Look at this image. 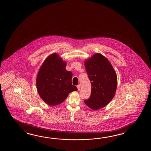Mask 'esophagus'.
<instances>
[{
	"label": "esophagus",
	"instance_id": "obj_1",
	"mask_svg": "<svg viewBox=\"0 0 151 151\" xmlns=\"http://www.w3.org/2000/svg\"><path fill=\"white\" fill-rule=\"evenodd\" d=\"M77 89H78V90H79V89H81V86H80L79 85H78L77 86Z\"/></svg>",
	"mask_w": 151,
	"mask_h": 151
}]
</instances>
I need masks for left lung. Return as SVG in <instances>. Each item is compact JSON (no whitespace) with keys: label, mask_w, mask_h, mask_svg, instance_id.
<instances>
[{"label":"left lung","mask_w":151,"mask_h":151,"mask_svg":"<svg viewBox=\"0 0 151 151\" xmlns=\"http://www.w3.org/2000/svg\"><path fill=\"white\" fill-rule=\"evenodd\" d=\"M91 91L85 104L93 110L106 106L113 99L117 85L116 72L106 57L96 53L84 62Z\"/></svg>","instance_id":"left-lung-1"}]
</instances>
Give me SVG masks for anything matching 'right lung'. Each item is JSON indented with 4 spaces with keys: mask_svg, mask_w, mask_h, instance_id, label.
Here are the masks:
<instances>
[{
    "mask_svg": "<svg viewBox=\"0 0 151 151\" xmlns=\"http://www.w3.org/2000/svg\"><path fill=\"white\" fill-rule=\"evenodd\" d=\"M66 65L58 53H52L45 59L37 73V91L48 105L62 103L70 93L77 91L72 84L73 74L66 69Z\"/></svg>",
    "mask_w": 151,
    "mask_h": 151,
    "instance_id": "obj_1",
    "label": "right lung"
}]
</instances>
